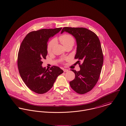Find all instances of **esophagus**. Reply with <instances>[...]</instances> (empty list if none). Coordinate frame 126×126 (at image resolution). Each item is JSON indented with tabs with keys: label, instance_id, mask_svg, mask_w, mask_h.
<instances>
[{
	"label": "esophagus",
	"instance_id": "obj_1",
	"mask_svg": "<svg viewBox=\"0 0 126 126\" xmlns=\"http://www.w3.org/2000/svg\"><path fill=\"white\" fill-rule=\"evenodd\" d=\"M63 70L64 72H66L68 71V69H63Z\"/></svg>",
	"mask_w": 126,
	"mask_h": 126
}]
</instances>
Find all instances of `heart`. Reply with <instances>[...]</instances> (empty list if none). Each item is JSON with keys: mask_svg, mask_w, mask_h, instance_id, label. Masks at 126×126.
Listing matches in <instances>:
<instances>
[{"mask_svg": "<svg viewBox=\"0 0 126 126\" xmlns=\"http://www.w3.org/2000/svg\"><path fill=\"white\" fill-rule=\"evenodd\" d=\"M61 43L64 46L69 44L74 43V39L71 35L67 34H64L59 37V38ZM55 43V40L52 39L50 41L47 45V51L48 52H50Z\"/></svg>", "mask_w": 126, "mask_h": 126, "instance_id": "heart-1", "label": "heart"}]
</instances>
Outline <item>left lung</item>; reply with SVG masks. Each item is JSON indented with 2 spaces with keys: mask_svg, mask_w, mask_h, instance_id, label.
<instances>
[{
  "mask_svg": "<svg viewBox=\"0 0 126 126\" xmlns=\"http://www.w3.org/2000/svg\"><path fill=\"white\" fill-rule=\"evenodd\" d=\"M66 32L75 37L77 52L75 59H78L80 68L79 71L71 69L75 78L69 82L71 87L79 94H84L92 90L96 84L103 63V55L97 36L84 28L64 27L61 33ZM82 64L80 65L79 61Z\"/></svg>",
  "mask_w": 126,
  "mask_h": 126,
  "instance_id": "8db88e82",
  "label": "left lung"
}]
</instances>
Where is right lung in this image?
<instances>
[{"mask_svg":"<svg viewBox=\"0 0 126 126\" xmlns=\"http://www.w3.org/2000/svg\"><path fill=\"white\" fill-rule=\"evenodd\" d=\"M62 28L42 29L28 33L20 47L17 65L20 76L27 86L33 92L42 94L53 86L58 76L63 71L53 66L49 70L43 67V59L47 54L49 38L58 33Z\"/></svg>","mask_w":126,"mask_h":126,"instance_id":"add662e5","label":"right lung"}]
</instances>
